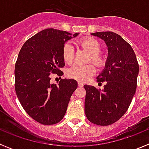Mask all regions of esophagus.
<instances>
[{"label":"esophagus","mask_w":149,"mask_h":149,"mask_svg":"<svg viewBox=\"0 0 149 149\" xmlns=\"http://www.w3.org/2000/svg\"><path fill=\"white\" fill-rule=\"evenodd\" d=\"M78 86L82 87V86H84V84L82 82H78Z\"/></svg>","instance_id":"34e87169"}]
</instances>
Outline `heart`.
Returning <instances> with one entry per match:
<instances>
[{"mask_svg":"<svg viewBox=\"0 0 149 149\" xmlns=\"http://www.w3.org/2000/svg\"><path fill=\"white\" fill-rule=\"evenodd\" d=\"M80 45L83 48L90 53L88 61H92L96 66L102 67L104 65L105 56L99 51L101 45L99 42L93 38L86 37L80 41ZM63 58L64 61L68 64L73 62L74 57V51L72 44L66 43L63 48ZM95 73V68L92 64L85 65H74L68 68L67 71V76L69 78L74 79L76 81L85 82L87 81Z\"/></svg>","mask_w":149,"mask_h":149,"instance_id":"obj_1","label":"heart"}]
</instances>
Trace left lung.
<instances>
[{"mask_svg": "<svg viewBox=\"0 0 149 149\" xmlns=\"http://www.w3.org/2000/svg\"><path fill=\"white\" fill-rule=\"evenodd\" d=\"M103 41L108 56L97 82L106 81L102 90L84 85L86 89L85 114L92 123L107 126L125 113L136 93L139 65L131 46L113 32L91 33Z\"/></svg>", "mask_w": 149, "mask_h": 149, "instance_id": "1", "label": "left lung"}]
</instances>
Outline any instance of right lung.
<instances>
[{
  "label": "right lung",
  "mask_w": 149,
  "mask_h": 149,
  "mask_svg": "<svg viewBox=\"0 0 149 149\" xmlns=\"http://www.w3.org/2000/svg\"><path fill=\"white\" fill-rule=\"evenodd\" d=\"M79 35L48 28L27 40L18 54L15 66V92L27 113L42 125L58 123L65 114L77 83L61 79L51 82V73L62 75L65 65L63 48L67 41Z\"/></svg>",
  "instance_id": "obj_1"
}]
</instances>
